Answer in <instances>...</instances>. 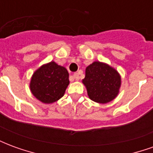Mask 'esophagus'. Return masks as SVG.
Masks as SVG:
<instances>
[{"mask_svg": "<svg viewBox=\"0 0 153 153\" xmlns=\"http://www.w3.org/2000/svg\"><path fill=\"white\" fill-rule=\"evenodd\" d=\"M73 78L74 79L79 80V74L78 73H74L73 74Z\"/></svg>", "mask_w": 153, "mask_h": 153, "instance_id": "34e87169", "label": "esophagus"}]
</instances>
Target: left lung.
Here are the masks:
<instances>
[{
    "mask_svg": "<svg viewBox=\"0 0 153 153\" xmlns=\"http://www.w3.org/2000/svg\"><path fill=\"white\" fill-rule=\"evenodd\" d=\"M85 73L83 83L90 99L98 103H106L117 96L121 80L112 67L95 61L87 67Z\"/></svg>",
    "mask_w": 153,
    "mask_h": 153,
    "instance_id": "1",
    "label": "left lung"
}]
</instances>
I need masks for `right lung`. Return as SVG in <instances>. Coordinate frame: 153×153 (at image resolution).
Masks as SVG:
<instances>
[{"instance_id": "add662e5", "label": "right lung", "mask_w": 153, "mask_h": 153, "mask_svg": "<svg viewBox=\"0 0 153 153\" xmlns=\"http://www.w3.org/2000/svg\"><path fill=\"white\" fill-rule=\"evenodd\" d=\"M69 83L66 69L51 61L35 71L30 89L33 96L42 102L52 103L64 96Z\"/></svg>"}]
</instances>
